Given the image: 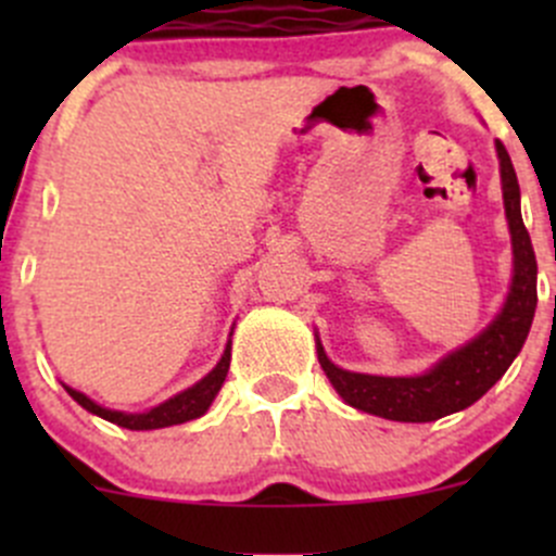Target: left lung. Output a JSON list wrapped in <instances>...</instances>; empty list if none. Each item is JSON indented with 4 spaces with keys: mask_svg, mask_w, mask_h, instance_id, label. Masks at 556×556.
Here are the masks:
<instances>
[{
    "mask_svg": "<svg viewBox=\"0 0 556 556\" xmlns=\"http://www.w3.org/2000/svg\"><path fill=\"white\" fill-rule=\"evenodd\" d=\"M501 159L503 206L511 233L514 271L501 312L484 330L452 350L439 363L414 377H374L339 368L325 355L317 339V361L341 401L366 414L395 422H435L446 414L473 406L514 363L530 333L538 306V263L530 233L521 223L519 182L503 142H495Z\"/></svg>",
    "mask_w": 556,
    "mask_h": 556,
    "instance_id": "left-lung-1",
    "label": "left lung"
}]
</instances>
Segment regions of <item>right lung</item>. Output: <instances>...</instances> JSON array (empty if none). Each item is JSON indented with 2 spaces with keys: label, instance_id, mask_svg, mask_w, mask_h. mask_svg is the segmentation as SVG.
<instances>
[{
  "label": "right lung",
  "instance_id": "obj_1",
  "mask_svg": "<svg viewBox=\"0 0 556 556\" xmlns=\"http://www.w3.org/2000/svg\"><path fill=\"white\" fill-rule=\"evenodd\" d=\"M228 366H231V341H228L226 350H223V357L217 361V366L212 368L204 379H199L193 387L177 392V395L169 397V401L159 403V406L148 408V412H142V414H128V412H115V408H104V406H99L97 401H91L86 392L72 390V387H66V384H64V390L70 392V395L75 397V401L80 403L86 412L97 414V417L106 419V422L121 425V428H126V430H159V428H169V425L190 422V419H199L201 414H206V408L212 406V401H215V395L220 392L223 382H226Z\"/></svg>",
  "mask_w": 556,
  "mask_h": 556
}]
</instances>
